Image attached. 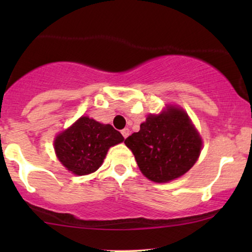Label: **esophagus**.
Listing matches in <instances>:
<instances>
[{"label":"esophagus","instance_id":"esophagus-1","mask_svg":"<svg viewBox=\"0 0 252 252\" xmlns=\"http://www.w3.org/2000/svg\"><path fill=\"white\" fill-rule=\"evenodd\" d=\"M122 134H123V136L125 137V139H126V137L128 136L129 134H130V132H129V129H128V128H124V129L122 130Z\"/></svg>","mask_w":252,"mask_h":252}]
</instances>
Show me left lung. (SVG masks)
<instances>
[{"mask_svg":"<svg viewBox=\"0 0 252 252\" xmlns=\"http://www.w3.org/2000/svg\"><path fill=\"white\" fill-rule=\"evenodd\" d=\"M125 144L144 177L161 184L180 178L194 166L202 137L184 109L168 105L158 115L148 116Z\"/></svg>","mask_w":252,"mask_h":252,"instance_id":"left-lung-1","label":"left lung"}]
</instances>
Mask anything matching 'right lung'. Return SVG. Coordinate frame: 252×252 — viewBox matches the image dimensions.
I'll return each mask as SVG.
<instances>
[{"label": "right lung", "instance_id": "1", "mask_svg": "<svg viewBox=\"0 0 252 252\" xmlns=\"http://www.w3.org/2000/svg\"><path fill=\"white\" fill-rule=\"evenodd\" d=\"M123 141L124 136L109 124L80 117L58 134L54 147L63 166L75 175H86L98 170L110 148Z\"/></svg>", "mask_w": 252, "mask_h": 252}]
</instances>
